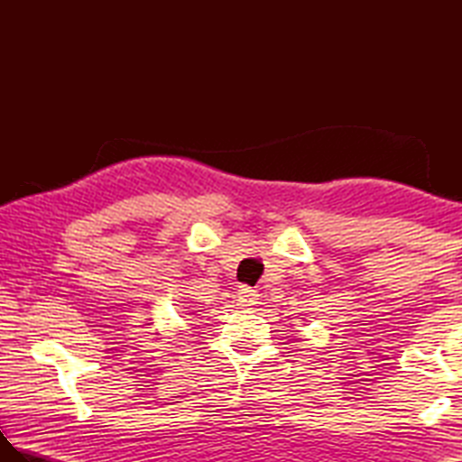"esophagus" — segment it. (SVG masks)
<instances>
[{"label":"esophagus","instance_id":"1","mask_svg":"<svg viewBox=\"0 0 462 462\" xmlns=\"http://www.w3.org/2000/svg\"><path fill=\"white\" fill-rule=\"evenodd\" d=\"M258 300H260V293H258L256 290H250V288H246V286H242V288L238 290V301H240V306H256Z\"/></svg>","mask_w":462,"mask_h":462}]
</instances>
